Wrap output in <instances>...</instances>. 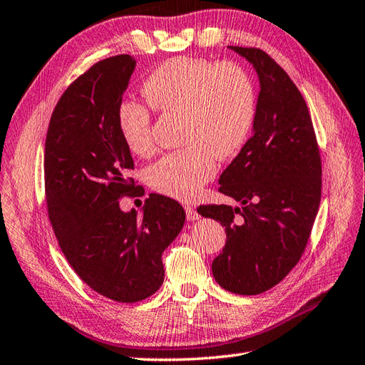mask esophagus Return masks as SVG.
<instances>
[{
	"label": "esophagus",
	"mask_w": 365,
	"mask_h": 365,
	"mask_svg": "<svg viewBox=\"0 0 365 365\" xmlns=\"http://www.w3.org/2000/svg\"><path fill=\"white\" fill-rule=\"evenodd\" d=\"M185 215H187L189 222H195L200 218V214L197 212V209L193 206H185Z\"/></svg>",
	"instance_id": "esophagus-1"
}]
</instances>
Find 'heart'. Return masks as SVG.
I'll return each instance as SVG.
<instances>
[{
	"mask_svg": "<svg viewBox=\"0 0 365 365\" xmlns=\"http://www.w3.org/2000/svg\"><path fill=\"white\" fill-rule=\"evenodd\" d=\"M142 93L153 109L182 115L181 143L187 145L150 165L147 181L162 195L192 200L212 180L217 158H232L250 139L257 110L253 79L234 62L180 56L153 70L143 81ZM117 125L133 155H153L148 108L123 101L117 110Z\"/></svg>",
	"mask_w": 365,
	"mask_h": 365,
	"instance_id": "heart-1",
	"label": "heart"
}]
</instances>
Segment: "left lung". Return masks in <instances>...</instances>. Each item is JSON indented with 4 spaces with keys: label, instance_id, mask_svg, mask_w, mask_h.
Segmentation results:
<instances>
[{
    "label": "left lung",
    "instance_id": "8db88e82",
    "mask_svg": "<svg viewBox=\"0 0 365 365\" xmlns=\"http://www.w3.org/2000/svg\"><path fill=\"white\" fill-rule=\"evenodd\" d=\"M230 50L259 78L251 137L218 180L220 192L242 207L200 206L198 214L226 231L212 262L215 281L230 292L257 295L284 279L303 255L320 205L322 162L309 110L287 73L262 50Z\"/></svg>",
    "mask_w": 365,
    "mask_h": 365
}]
</instances>
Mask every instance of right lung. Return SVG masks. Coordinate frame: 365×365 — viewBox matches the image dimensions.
I'll return each mask as SVG.
<instances>
[{"instance_id": "1", "label": "right lung", "mask_w": 365, "mask_h": 365, "mask_svg": "<svg viewBox=\"0 0 365 365\" xmlns=\"http://www.w3.org/2000/svg\"><path fill=\"white\" fill-rule=\"evenodd\" d=\"M135 68L129 54L100 61L56 104L45 142L48 215L63 256L86 284L118 303L151 297L164 282L162 253L181 232L178 201L151 193L142 217L125 212L131 151L117 110Z\"/></svg>"}]
</instances>
